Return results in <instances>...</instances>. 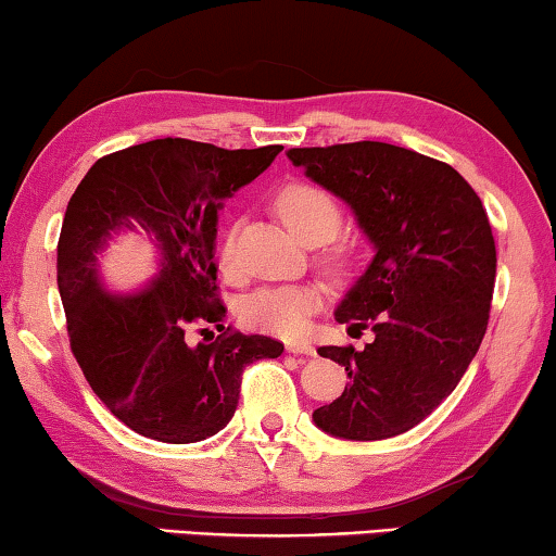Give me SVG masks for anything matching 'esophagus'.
Here are the masks:
<instances>
[{
	"label": "esophagus",
	"instance_id": "34e87169",
	"mask_svg": "<svg viewBox=\"0 0 556 556\" xmlns=\"http://www.w3.org/2000/svg\"><path fill=\"white\" fill-rule=\"evenodd\" d=\"M286 349H288V354H307V356L315 354V346L309 342H288Z\"/></svg>",
	"mask_w": 556,
	"mask_h": 556
}]
</instances>
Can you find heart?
<instances>
[{
  "mask_svg": "<svg viewBox=\"0 0 556 556\" xmlns=\"http://www.w3.org/2000/svg\"><path fill=\"white\" fill-rule=\"evenodd\" d=\"M278 212L295 237L309 243H327L339 231V207L325 190L307 182H293L278 192ZM224 258L231 253V237L224 239ZM323 305L315 286H270L251 293L241 305V323L256 332L298 339L307 332L309 315Z\"/></svg>",
  "mask_w": 556,
  "mask_h": 556,
  "instance_id": "1",
  "label": "heart"
}]
</instances>
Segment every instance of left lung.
Masks as SVG:
<instances>
[{
	"label": "left lung",
	"instance_id": "left-lung-1",
	"mask_svg": "<svg viewBox=\"0 0 556 556\" xmlns=\"http://www.w3.org/2000/svg\"><path fill=\"white\" fill-rule=\"evenodd\" d=\"M288 159L352 210L374 249L334 309L374 342L317 349L349 383L313 422L354 442L403 434L454 391L485 334L495 243L483 204L452 165L393 143L290 149Z\"/></svg>",
	"mask_w": 556,
	"mask_h": 556
}]
</instances>
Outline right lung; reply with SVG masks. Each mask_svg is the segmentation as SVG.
Returning a JSON list of instances; mask_svg holds the SVG:
<instances>
[{"instance_id":"1","label":"right lung","mask_w":556,"mask_h":556,"mask_svg":"<svg viewBox=\"0 0 556 556\" xmlns=\"http://www.w3.org/2000/svg\"><path fill=\"white\" fill-rule=\"evenodd\" d=\"M280 151L155 139L97 161L67 202L58 290L73 354L94 395L136 434L165 444L207 440L233 417L243 368L283 354L276 339L229 329L214 342H190L192 325L224 329L227 315L214 286L217 212ZM131 236L152 249L154 270L116 291L101 261Z\"/></svg>"}]
</instances>
